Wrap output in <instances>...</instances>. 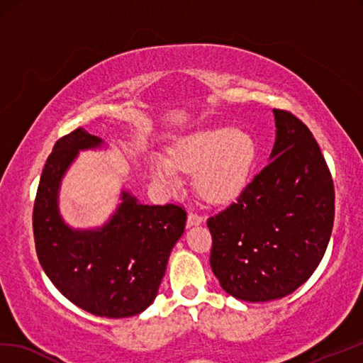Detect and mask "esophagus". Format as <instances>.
Returning a JSON list of instances; mask_svg holds the SVG:
<instances>
[{"label": "esophagus", "instance_id": "1", "mask_svg": "<svg viewBox=\"0 0 363 363\" xmlns=\"http://www.w3.org/2000/svg\"><path fill=\"white\" fill-rule=\"evenodd\" d=\"M202 223V216L198 213V212H189V216H187V225H198Z\"/></svg>", "mask_w": 363, "mask_h": 363}]
</instances>
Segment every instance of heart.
I'll return each instance as SVG.
<instances>
[{"instance_id":"1","label":"heart","mask_w":363,"mask_h":363,"mask_svg":"<svg viewBox=\"0 0 363 363\" xmlns=\"http://www.w3.org/2000/svg\"><path fill=\"white\" fill-rule=\"evenodd\" d=\"M255 157V142L249 133L216 125L181 139L170 159H151L155 178L176 185L179 170H195V184L202 196L212 201L235 195L246 181Z\"/></svg>"}]
</instances>
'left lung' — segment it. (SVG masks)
I'll use <instances>...</instances> for the list:
<instances>
[{
    "instance_id": "obj_1",
    "label": "left lung",
    "mask_w": 363,
    "mask_h": 363,
    "mask_svg": "<svg viewBox=\"0 0 363 363\" xmlns=\"http://www.w3.org/2000/svg\"><path fill=\"white\" fill-rule=\"evenodd\" d=\"M274 117L271 162L207 220L221 288L254 303L300 288L322 261L334 224V184L313 133L284 109Z\"/></svg>"
}]
</instances>
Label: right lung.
<instances>
[{"label": "right lung", "mask_w": 363, "mask_h": 363, "mask_svg": "<svg viewBox=\"0 0 363 363\" xmlns=\"http://www.w3.org/2000/svg\"><path fill=\"white\" fill-rule=\"evenodd\" d=\"M102 145L83 128L55 142L33 204V238L41 267L67 300L99 317L123 318L140 314L156 298L187 213L176 204L143 206L123 190L119 207L102 227L67 225L58 212L63 176L80 150Z\"/></svg>", "instance_id": "1"}]
</instances>
